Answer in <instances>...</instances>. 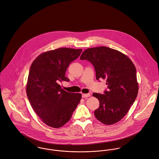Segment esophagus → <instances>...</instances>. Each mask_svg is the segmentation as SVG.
I'll return each mask as SVG.
<instances>
[{
	"instance_id": "34e87169",
	"label": "esophagus",
	"mask_w": 159,
	"mask_h": 159,
	"mask_svg": "<svg viewBox=\"0 0 159 159\" xmlns=\"http://www.w3.org/2000/svg\"><path fill=\"white\" fill-rule=\"evenodd\" d=\"M82 98H87L90 97V94H89V93H82Z\"/></svg>"
}]
</instances>
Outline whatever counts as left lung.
Wrapping results in <instances>:
<instances>
[{
	"label": "left lung",
	"instance_id": "obj_1",
	"mask_svg": "<svg viewBox=\"0 0 159 159\" xmlns=\"http://www.w3.org/2000/svg\"><path fill=\"white\" fill-rule=\"evenodd\" d=\"M80 59L93 65L97 80L107 81L105 94L93 93L100 102L94 111L96 118L107 125L116 123L127 114L138 93L134 64L126 54L106 46L88 48Z\"/></svg>",
	"mask_w": 159,
	"mask_h": 159
}]
</instances>
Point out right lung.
<instances>
[{"mask_svg": "<svg viewBox=\"0 0 159 159\" xmlns=\"http://www.w3.org/2000/svg\"><path fill=\"white\" fill-rule=\"evenodd\" d=\"M82 49L61 48L39 54L32 62L26 85L31 106L46 125L59 128L67 123L80 103L81 93L65 91L58 84L69 82L65 77L70 62Z\"/></svg>", "mask_w": 159, "mask_h": 159, "instance_id": "add662e5", "label": "right lung"}]
</instances>
